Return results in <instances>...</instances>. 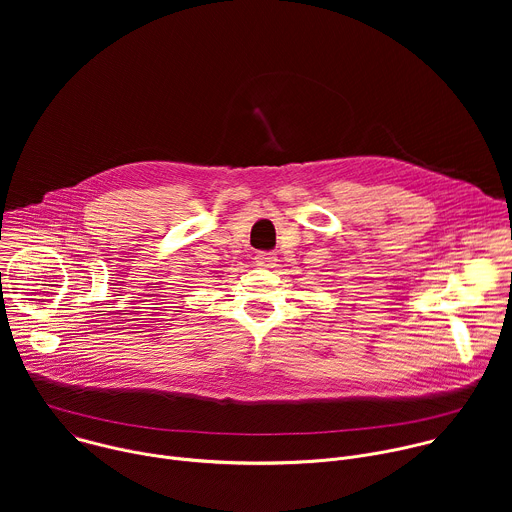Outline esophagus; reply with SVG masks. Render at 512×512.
Here are the masks:
<instances>
[{"label": "esophagus", "mask_w": 512, "mask_h": 512, "mask_svg": "<svg viewBox=\"0 0 512 512\" xmlns=\"http://www.w3.org/2000/svg\"><path fill=\"white\" fill-rule=\"evenodd\" d=\"M275 261H277V257H275L273 253H259V255L255 257V265H257V267H263V269L275 267Z\"/></svg>", "instance_id": "esophagus-1"}]
</instances>
